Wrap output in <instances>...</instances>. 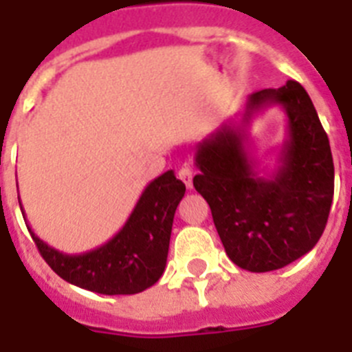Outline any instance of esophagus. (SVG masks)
Here are the masks:
<instances>
[{
  "mask_svg": "<svg viewBox=\"0 0 352 352\" xmlns=\"http://www.w3.org/2000/svg\"><path fill=\"white\" fill-rule=\"evenodd\" d=\"M178 176H179V179H182V182L188 186V188H192V186H194V183H192L194 173H192V169L188 166H183L182 169L178 170Z\"/></svg>",
  "mask_w": 352,
  "mask_h": 352,
  "instance_id": "esophagus-1",
  "label": "esophagus"
}]
</instances>
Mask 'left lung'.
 I'll return each mask as SVG.
<instances>
[{
    "label": "left lung",
    "mask_w": 352,
    "mask_h": 352,
    "mask_svg": "<svg viewBox=\"0 0 352 352\" xmlns=\"http://www.w3.org/2000/svg\"><path fill=\"white\" fill-rule=\"evenodd\" d=\"M272 104L286 111L288 135L276 173L261 177L248 151V126ZM195 166V190L210 204L226 254L239 268L280 270L322 236L333 201V157L309 93L296 80L252 93L238 121L199 142Z\"/></svg>",
    "instance_id": "1"
}]
</instances>
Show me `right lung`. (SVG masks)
Listing matches in <instances>:
<instances>
[{
	"mask_svg": "<svg viewBox=\"0 0 352 352\" xmlns=\"http://www.w3.org/2000/svg\"><path fill=\"white\" fill-rule=\"evenodd\" d=\"M185 190L174 170H167L146 186L125 226L107 243L76 256L56 250L30 226L28 231L40 256L68 284L109 296L138 294L157 284L166 270L174 213Z\"/></svg>",
	"mask_w": 352,
	"mask_h": 352,
	"instance_id": "right-lung-1",
	"label": "right lung"
}]
</instances>
